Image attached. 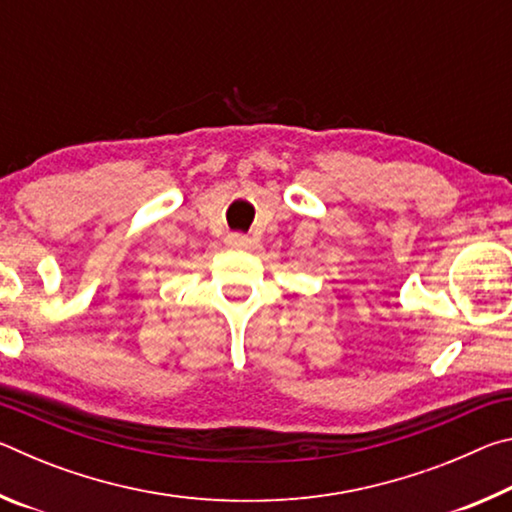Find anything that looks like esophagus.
<instances>
[{"instance_id":"34e87169","label":"esophagus","mask_w":512,"mask_h":512,"mask_svg":"<svg viewBox=\"0 0 512 512\" xmlns=\"http://www.w3.org/2000/svg\"><path fill=\"white\" fill-rule=\"evenodd\" d=\"M225 244L230 248H248L253 241H250L246 235H241V232H232V235H228V239H225Z\"/></svg>"}]
</instances>
